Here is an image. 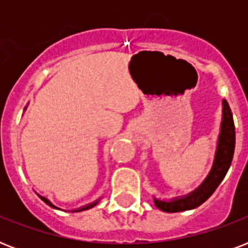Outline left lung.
<instances>
[{"label":"left lung","mask_w":248,"mask_h":248,"mask_svg":"<svg viewBox=\"0 0 248 248\" xmlns=\"http://www.w3.org/2000/svg\"><path fill=\"white\" fill-rule=\"evenodd\" d=\"M223 109H221V122H220V131L216 143L215 157L210 172L206 176L198 188L192 190L188 194L181 197H175L171 200H161L153 197L155 207L165 212H180L188 211L198 207L204 201L210 198L212 193L223 181L231 167L235 147V128L233 122V114L229 108V104L223 99Z\"/></svg>","instance_id":"left-lung-1"}]
</instances>
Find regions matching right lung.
Segmentation results:
<instances>
[{"instance_id": "obj_1", "label": "right lung", "mask_w": 248, "mask_h": 248, "mask_svg": "<svg viewBox=\"0 0 248 248\" xmlns=\"http://www.w3.org/2000/svg\"><path fill=\"white\" fill-rule=\"evenodd\" d=\"M25 109H27V107H25ZM37 196L40 197L41 200L44 201L45 203L47 204V206H50V207H52V208H58V210H60V208L58 207V206H55V204L52 203L51 201L48 200L47 197H44V196H41V194H38V193H37ZM99 200H100V198H99ZM99 200L93 201V202H91V203H89V204H85V206H82V207L75 208V210H72V212H79V211H85V210H89V208H93V206H96V204L99 203Z\"/></svg>"}]
</instances>
